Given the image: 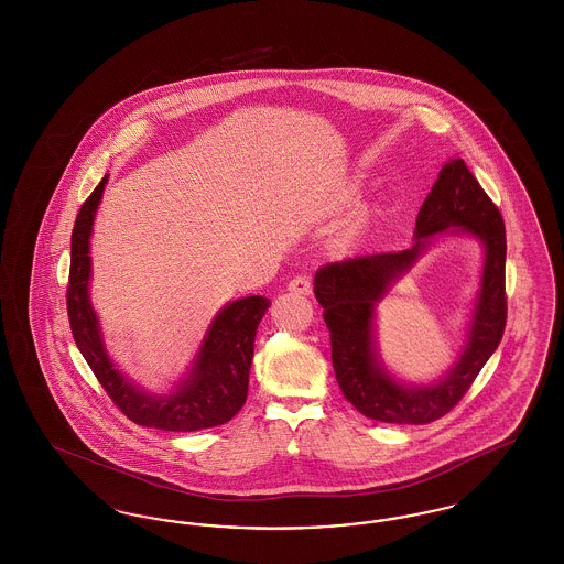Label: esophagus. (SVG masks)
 I'll list each match as a JSON object with an SVG mask.
<instances>
[{
    "instance_id": "1",
    "label": "esophagus",
    "mask_w": 564,
    "mask_h": 564,
    "mask_svg": "<svg viewBox=\"0 0 564 564\" xmlns=\"http://www.w3.org/2000/svg\"><path fill=\"white\" fill-rule=\"evenodd\" d=\"M288 290L290 292H294V294L308 295L313 292V283H311V279L308 276H295L290 281V285H288Z\"/></svg>"
}]
</instances>
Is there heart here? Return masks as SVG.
<instances>
[{
	"label": "heart",
	"instance_id": "1",
	"mask_svg": "<svg viewBox=\"0 0 564 564\" xmlns=\"http://www.w3.org/2000/svg\"><path fill=\"white\" fill-rule=\"evenodd\" d=\"M357 237H359V226H350L340 235V245L343 247H350V245H355Z\"/></svg>",
	"mask_w": 564,
	"mask_h": 564
}]
</instances>
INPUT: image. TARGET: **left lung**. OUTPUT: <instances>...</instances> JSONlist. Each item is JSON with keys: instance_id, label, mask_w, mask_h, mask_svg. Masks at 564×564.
<instances>
[{"instance_id": "1", "label": "left lung", "mask_w": 564, "mask_h": 564, "mask_svg": "<svg viewBox=\"0 0 564 564\" xmlns=\"http://www.w3.org/2000/svg\"><path fill=\"white\" fill-rule=\"evenodd\" d=\"M448 227L478 236L487 247L484 288L459 364L431 388H403L383 372L371 347L375 302L437 231ZM414 245L329 262L315 274V295L329 329L334 375L364 416L380 423L427 425L448 414L469 391L499 347L508 322L506 224L463 159L446 162L433 184L414 230Z\"/></svg>"}]
</instances>
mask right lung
I'll use <instances>...</instances> for the list:
<instances>
[{"mask_svg":"<svg viewBox=\"0 0 564 564\" xmlns=\"http://www.w3.org/2000/svg\"><path fill=\"white\" fill-rule=\"evenodd\" d=\"M106 184L108 177H104L82 203L72 232L67 317L74 340L93 375L106 389L109 400L137 425L162 431H198L224 425L247 400L253 340L270 302L264 295H249L230 302L215 317L196 355L194 368L189 370L188 380H184L173 395L154 398L134 389L109 361L101 343L99 323L88 302V237Z\"/></svg>","mask_w":564,"mask_h":564,"instance_id":"right-lung-1","label":"right lung"}]
</instances>
